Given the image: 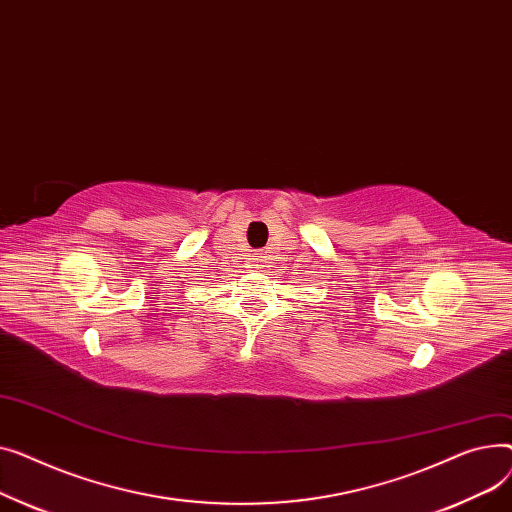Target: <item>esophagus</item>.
<instances>
[{
	"label": "esophagus",
	"mask_w": 512,
	"mask_h": 512,
	"mask_svg": "<svg viewBox=\"0 0 512 512\" xmlns=\"http://www.w3.org/2000/svg\"><path fill=\"white\" fill-rule=\"evenodd\" d=\"M264 262H266V256H264V254H256V256H254V266H256V268H262Z\"/></svg>",
	"instance_id": "34e87169"
}]
</instances>
